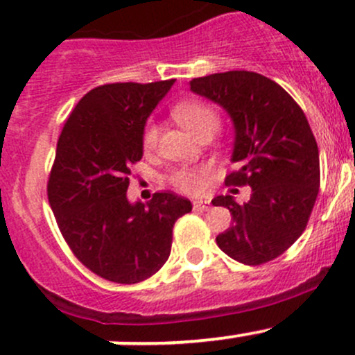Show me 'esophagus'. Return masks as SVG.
Segmentation results:
<instances>
[{
  "label": "esophagus",
  "mask_w": 355,
  "mask_h": 355,
  "mask_svg": "<svg viewBox=\"0 0 355 355\" xmlns=\"http://www.w3.org/2000/svg\"><path fill=\"white\" fill-rule=\"evenodd\" d=\"M192 205H194V209H201V211H208V209H209V202L201 201V199L194 201Z\"/></svg>",
  "instance_id": "34e87169"
}]
</instances>
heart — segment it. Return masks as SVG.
<instances>
[{"instance_id": "b5f03b06", "label": "heart", "mask_w": 355, "mask_h": 355, "mask_svg": "<svg viewBox=\"0 0 355 355\" xmlns=\"http://www.w3.org/2000/svg\"><path fill=\"white\" fill-rule=\"evenodd\" d=\"M173 118L180 123L184 128H187L192 135L205 137L213 135L216 128L220 126V114L213 105L206 104L202 101H184L178 102L173 109H171ZM157 139H159V128L156 123L147 121L142 130V147L146 153L154 150L157 146ZM168 180L175 189L187 194H196L202 189V182H205V170H196V168H175Z\"/></svg>"}]
</instances>
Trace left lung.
Listing matches in <instances>:
<instances>
[{"label": "left lung", "instance_id": "8db88e82", "mask_svg": "<svg viewBox=\"0 0 355 355\" xmlns=\"http://www.w3.org/2000/svg\"><path fill=\"white\" fill-rule=\"evenodd\" d=\"M191 90L229 112L236 128L225 185H250L246 202L218 196L232 225L216 236L225 254L244 265H261L283 254L307 227L321 182L319 150L300 105L283 86L251 71L194 78ZM237 194V189H232Z\"/></svg>", "mask_w": 355, "mask_h": 355}]
</instances>
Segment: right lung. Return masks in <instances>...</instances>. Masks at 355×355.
Returning a JSON list of instances; mask_svg holds the SVG:
<instances>
[{
    "label": "right lung",
    "instance_id": "add662e5",
    "mask_svg": "<svg viewBox=\"0 0 355 355\" xmlns=\"http://www.w3.org/2000/svg\"><path fill=\"white\" fill-rule=\"evenodd\" d=\"M175 79L111 83L90 90L65 121L46 192L57 225L86 269L119 284L146 281L171 251L173 225L192 209L170 191L126 198L142 159V130Z\"/></svg>",
    "mask_w": 355,
    "mask_h": 355
}]
</instances>
